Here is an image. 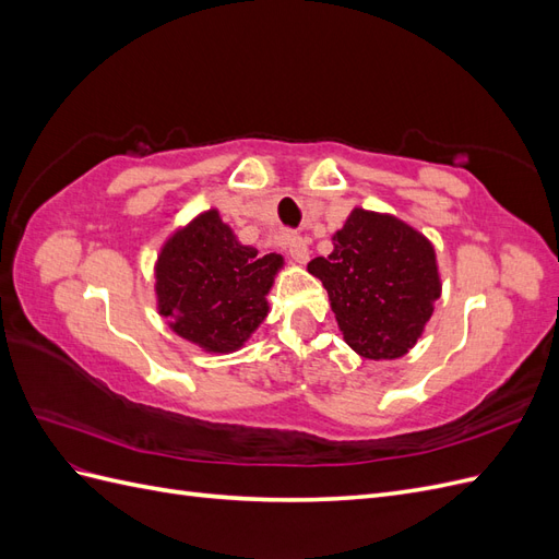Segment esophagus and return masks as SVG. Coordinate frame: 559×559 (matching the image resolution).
Wrapping results in <instances>:
<instances>
[{"instance_id": "esophagus-1", "label": "esophagus", "mask_w": 559, "mask_h": 559, "mask_svg": "<svg viewBox=\"0 0 559 559\" xmlns=\"http://www.w3.org/2000/svg\"><path fill=\"white\" fill-rule=\"evenodd\" d=\"M286 249H289L294 263H306L310 259V242L302 235H289L286 238Z\"/></svg>"}]
</instances>
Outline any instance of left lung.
Returning <instances> with one entry per match:
<instances>
[{
    "instance_id": "obj_1",
    "label": "left lung",
    "mask_w": 559,
    "mask_h": 559,
    "mask_svg": "<svg viewBox=\"0 0 559 559\" xmlns=\"http://www.w3.org/2000/svg\"><path fill=\"white\" fill-rule=\"evenodd\" d=\"M308 270L329 292L345 343L373 361L403 357L441 296L436 253L425 235L366 210L349 214L333 235V251Z\"/></svg>"
}]
</instances>
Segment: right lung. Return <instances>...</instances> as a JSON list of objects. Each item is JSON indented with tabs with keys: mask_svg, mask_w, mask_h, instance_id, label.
Masks as SVG:
<instances>
[{
	"mask_svg": "<svg viewBox=\"0 0 559 559\" xmlns=\"http://www.w3.org/2000/svg\"><path fill=\"white\" fill-rule=\"evenodd\" d=\"M280 267V253L261 257L240 245L210 210L165 242L156 265L158 310L186 341L233 352L265 319V294Z\"/></svg>",
	"mask_w": 559,
	"mask_h": 559,
	"instance_id": "obj_1",
	"label": "right lung"
}]
</instances>
